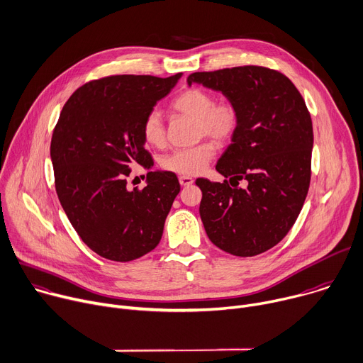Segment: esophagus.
<instances>
[{"instance_id": "esophagus-1", "label": "esophagus", "mask_w": 363, "mask_h": 363, "mask_svg": "<svg viewBox=\"0 0 363 363\" xmlns=\"http://www.w3.org/2000/svg\"><path fill=\"white\" fill-rule=\"evenodd\" d=\"M179 182H180V184H182V186H184V187H186V186H191L194 180H193L191 177H189V176H182V177L179 179Z\"/></svg>"}]
</instances>
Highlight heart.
Returning a JSON list of instances; mask_svg holds the SVG:
<instances>
[{
    "mask_svg": "<svg viewBox=\"0 0 363 363\" xmlns=\"http://www.w3.org/2000/svg\"><path fill=\"white\" fill-rule=\"evenodd\" d=\"M170 110L196 120L197 137H211L217 143H229L240 125L239 106L230 99L216 100V97L203 89L190 87L179 93L170 103ZM140 133L144 143L150 147H163L166 144L164 124L157 111H149L144 116ZM216 153V144L211 140H203L191 147L177 149L162 159V167L166 172L180 176H196L201 173Z\"/></svg>",
    "mask_w": 363,
    "mask_h": 363,
    "instance_id": "b5f03b06",
    "label": "heart"
}]
</instances>
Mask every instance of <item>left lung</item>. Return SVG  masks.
I'll list each match as a JSON object with an SVG mask.
<instances>
[{
    "label": "left lung",
    "instance_id": "1",
    "mask_svg": "<svg viewBox=\"0 0 363 363\" xmlns=\"http://www.w3.org/2000/svg\"><path fill=\"white\" fill-rule=\"evenodd\" d=\"M187 82L222 91L240 110L233 143L216 164L229 180H196L203 194L199 210L206 233L233 256L260 255L292 229L308 196L311 113L296 86L267 67L193 72ZM240 179L248 182L245 189L237 187Z\"/></svg>",
    "mask_w": 363,
    "mask_h": 363
}]
</instances>
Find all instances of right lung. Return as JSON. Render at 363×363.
I'll return each mask as SVG.
<instances>
[{"label":"right lung","instance_id":"1","mask_svg":"<svg viewBox=\"0 0 363 363\" xmlns=\"http://www.w3.org/2000/svg\"><path fill=\"white\" fill-rule=\"evenodd\" d=\"M180 74L110 76L79 87L64 104L51 138L60 203L82 240L97 255L131 262L162 239L180 183L174 173L149 172L147 186L128 190L138 164L152 167L141 121Z\"/></svg>","mask_w":363,"mask_h":363}]
</instances>
